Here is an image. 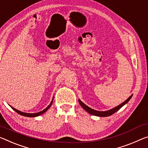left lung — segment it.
<instances>
[{
    "label": "left lung",
    "instance_id": "1",
    "mask_svg": "<svg viewBox=\"0 0 148 148\" xmlns=\"http://www.w3.org/2000/svg\"><path fill=\"white\" fill-rule=\"evenodd\" d=\"M132 97V95H131L130 97H129L128 99L122 103L121 104H120L119 105H118V106H116L114 108H113V109H110V110H109V111H96V110L91 109V108L87 106V105L84 104L82 101H81L80 99H78V101H79V103L80 104L82 107V108H84V109H85L87 112H89L90 114H93V115H95V116L103 117V116H109L110 115H111V114H114V112H116L117 111H119V110L122 107L124 106V105H125V104L127 103L129 101V100L131 99V97Z\"/></svg>",
    "mask_w": 148,
    "mask_h": 148
}]
</instances>
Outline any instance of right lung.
I'll return each mask as SVG.
<instances>
[{
	"label": "right lung",
	"mask_w": 148,
	"mask_h": 148,
	"mask_svg": "<svg viewBox=\"0 0 148 148\" xmlns=\"http://www.w3.org/2000/svg\"><path fill=\"white\" fill-rule=\"evenodd\" d=\"M53 101V99H52V101L51 102L50 105H49L47 107H46L45 109L44 110H43V111H41L39 112H36V113H26V112H22V111H18V110L16 109L15 108H14V107H11L10 105V106L12 107V109L14 110V111H15L16 112H18V114H21V115L24 116H27V117H36V116H37L41 115V114H42L43 113H44L45 112H46L47 111V110L49 109V108H50V107L51 106V105H52Z\"/></svg>",
	"instance_id": "1"
}]
</instances>
